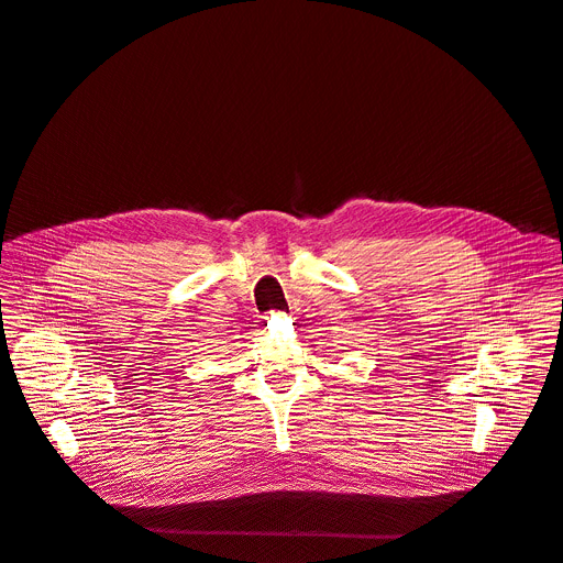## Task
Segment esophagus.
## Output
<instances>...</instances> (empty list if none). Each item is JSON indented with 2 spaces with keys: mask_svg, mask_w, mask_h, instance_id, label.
<instances>
[{
  "mask_svg": "<svg viewBox=\"0 0 563 563\" xmlns=\"http://www.w3.org/2000/svg\"><path fill=\"white\" fill-rule=\"evenodd\" d=\"M278 320H285V313H280V311H274V313L269 316V324H272V322H278Z\"/></svg>",
  "mask_w": 563,
  "mask_h": 563,
  "instance_id": "1",
  "label": "esophagus"
}]
</instances>
